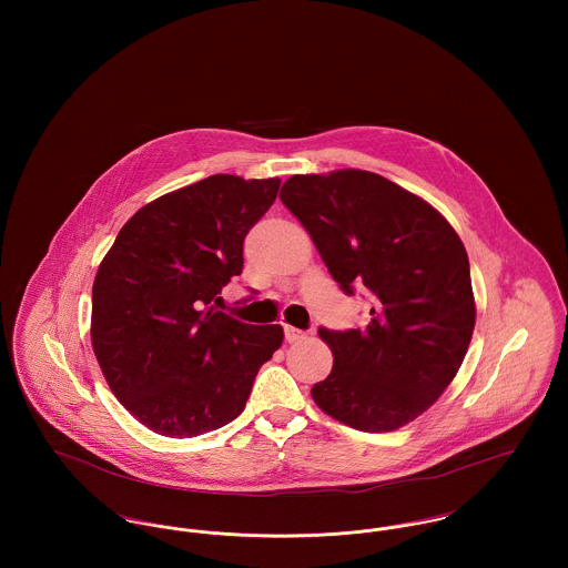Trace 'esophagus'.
<instances>
[{"label": "esophagus", "mask_w": 568, "mask_h": 568, "mask_svg": "<svg viewBox=\"0 0 568 568\" xmlns=\"http://www.w3.org/2000/svg\"><path fill=\"white\" fill-rule=\"evenodd\" d=\"M284 336H286L288 343H297V341L306 338V332H302V329H297L293 325H284Z\"/></svg>", "instance_id": "1"}]
</instances>
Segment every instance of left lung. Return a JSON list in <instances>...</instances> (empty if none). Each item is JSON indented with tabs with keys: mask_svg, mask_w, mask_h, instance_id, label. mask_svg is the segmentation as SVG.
Returning a JSON list of instances; mask_svg holds the SVG:
<instances>
[{
	"mask_svg": "<svg viewBox=\"0 0 568 568\" xmlns=\"http://www.w3.org/2000/svg\"><path fill=\"white\" fill-rule=\"evenodd\" d=\"M280 199L338 286L374 295L365 327H320L334 365L313 400L365 433L413 422L453 383L473 338L477 306L462 239L424 199L367 170L293 174Z\"/></svg>",
	"mask_w": 568,
	"mask_h": 568,
	"instance_id": "obj_1",
	"label": "left lung"
}]
</instances>
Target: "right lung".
Returning a JSON list of instances; mask_svg holds the SVG:
<instances>
[{
	"instance_id": "add662e5",
	"label": "right lung",
	"mask_w": 568,
	"mask_h": 568,
	"mask_svg": "<svg viewBox=\"0 0 568 568\" xmlns=\"http://www.w3.org/2000/svg\"><path fill=\"white\" fill-rule=\"evenodd\" d=\"M280 179L212 174L138 210L102 257L91 291V345L102 376L138 422L196 437L243 413L282 325H248L214 308L243 273L246 232Z\"/></svg>"
}]
</instances>
